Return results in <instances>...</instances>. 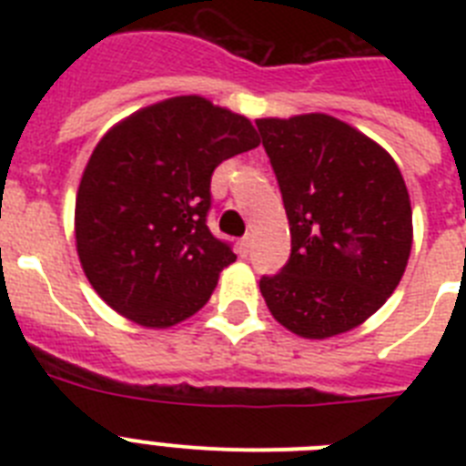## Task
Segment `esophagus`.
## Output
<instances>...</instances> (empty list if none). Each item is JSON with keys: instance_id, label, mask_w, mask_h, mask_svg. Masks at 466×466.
Instances as JSON below:
<instances>
[{"instance_id": "obj_1", "label": "esophagus", "mask_w": 466, "mask_h": 466, "mask_svg": "<svg viewBox=\"0 0 466 466\" xmlns=\"http://www.w3.org/2000/svg\"><path fill=\"white\" fill-rule=\"evenodd\" d=\"M249 245H252L249 236L240 238V240H238V254H240V257H247V254H249Z\"/></svg>"}]
</instances>
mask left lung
Returning <instances> with one entry per match:
<instances>
[{
	"label": "left lung",
	"instance_id": "left-lung-1",
	"mask_svg": "<svg viewBox=\"0 0 466 466\" xmlns=\"http://www.w3.org/2000/svg\"><path fill=\"white\" fill-rule=\"evenodd\" d=\"M291 233L289 261L258 287L270 315L322 340L366 322L397 289L413 212L380 144L329 114L258 118Z\"/></svg>",
	"mask_w": 466,
	"mask_h": 466
}]
</instances>
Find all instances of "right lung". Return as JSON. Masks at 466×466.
<instances>
[{"label":"right lung","mask_w":466,"mask_h":466,"mask_svg":"<svg viewBox=\"0 0 466 466\" xmlns=\"http://www.w3.org/2000/svg\"><path fill=\"white\" fill-rule=\"evenodd\" d=\"M258 142L249 118L200 95L156 102L106 130L81 177L74 236L111 310L167 329L208 303L236 261L205 221L212 172Z\"/></svg>","instance_id":"1"}]
</instances>
